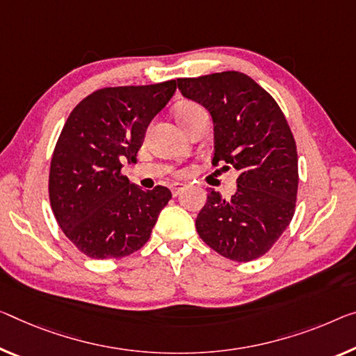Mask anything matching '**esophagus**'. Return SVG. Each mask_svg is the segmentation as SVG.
<instances>
[{
    "label": "esophagus",
    "instance_id": "34e87169",
    "mask_svg": "<svg viewBox=\"0 0 356 356\" xmlns=\"http://www.w3.org/2000/svg\"><path fill=\"white\" fill-rule=\"evenodd\" d=\"M186 189V184H183V183H175V184H172V194L177 197L179 193H181V191H184Z\"/></svg>",
    "mask_w": 356,
    "mask_h": 356
}]
</instances>
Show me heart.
Here are the masks:
<instances>
[{"mask_svg": "<svg viewBox=\"0 0 356 356\" xmlns=\"http://www.w3.org/2000/svg\"><path fill=\"white\" fill-rule=\"evenodd\" d=\"M204 113H205L204 109H202L199 105H195V103H183V105L177 109V118L179 124L186 129L197 116H200V114Z\"/></svg>", "mask_w": 356, "mask_h": 356, "instance_id": "b5f03b06", "label": "heart"}]
</instances>
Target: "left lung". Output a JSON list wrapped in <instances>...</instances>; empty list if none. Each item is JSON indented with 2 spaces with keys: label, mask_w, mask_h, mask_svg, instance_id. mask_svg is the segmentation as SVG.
<instances>
[{
  "label": "left lung",
  "mask_w": 356,
  "mask_h": 356,
  "mask_svg": "<svg viewBox=\"0 0 356 356\" xmlns=\"http://www.w3.org/2000/svg\"><path fill=\"white\" fill-rule=\"evenodd\" d=\"M177 81L181 95L213 119V165L224 162L240 173L231 199L209 191L197 232L224 258H259L288 227L296 207L298 152L286 119L270 94L238 71Z\"/></svg>",
  "instance_id": "left-lung-1"
}]
</instances>
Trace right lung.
I'll list each match as a JSON object with an SVG mask.
<instances>
[{
	"label": "right lung",
	"mask_w": 356,
	"mask_h": 356,
	"mask_svg": "<svg viewBox=\"0 0 356 356\" xmlns=\"http://www.w3.org/2000/svg\"><path fill=\"white\" fill-rule=\"evenodd\" d=\"M177 81L106 87L86 97L65 122L54 149L49 199L58 226L94 259L124 258L149 240L170 189L143 191L121 173L136 162L149 122Z\"/></svg>",
	"instance_id": "add662e5"
}]
</instances>
